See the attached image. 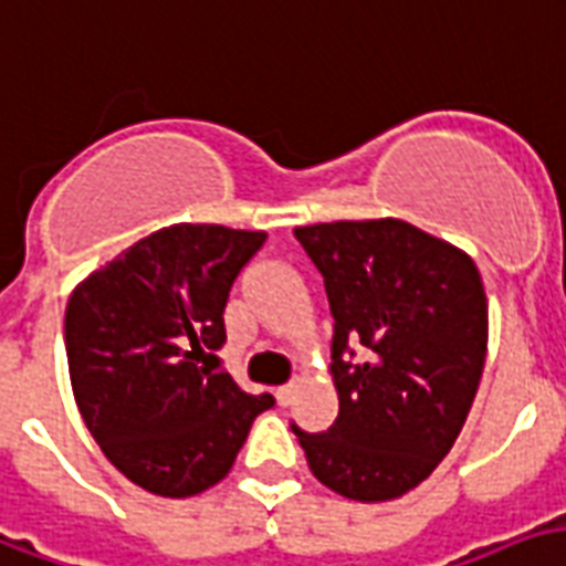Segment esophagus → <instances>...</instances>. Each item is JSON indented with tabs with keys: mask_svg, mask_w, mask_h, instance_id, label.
<instances>
[{
	"mask_svg": "<svg viewBox=\"0 0 566 566\" xmlns=\"http://www.w3.org/2000/svg\"><path fill=\"white\" fill-rule=\"evenodd\" d=\"M292 397H295V385H283V388H277L280 406H289V402H292Z\"/></svg>",
	"mask_w": 566,
	"mask_h": 566,
	"instance_id": "obj_1",
	"label": "esophagus"
}]
</instances>
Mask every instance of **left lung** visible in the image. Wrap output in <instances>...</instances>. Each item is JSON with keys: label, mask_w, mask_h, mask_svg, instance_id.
I'll list each match as a JSON object with an SVG mask.
<instances>
[{"label": "left lung", "mask_w": 566, "mask_h": 566, "mask_svg": "<svg viewBox=\"0 0 566 566\" xmlns=\"http://www.w3.org/2000/svg\"><path fill=\"white\" fill-rule=\"evenodd\" d=\"M295 238L325 277L339 415L328 432H292L337 495L399 499L448 457L478 394L490 339L480 271L397 218L313 223Z\"/></svg>", "instance_id": "left-lung-1"}]
</instances>
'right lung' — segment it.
<instances>
[{
  "label": "right lung",
  "mask_w": 566,
  "mask_h": 566,
  "mask_svg": "<svg viewBox=\"0 0 566 566\" xmlns=\"http://www.w3.org/2000/svg\"><path fill=\"white\" fill-rule=\"evenodd\" d=\"M265 232L176 223L71 292L65 348L76 409L104 457L151 495L190 499L227 478L274 406L202 367L227 343L223 310Z\"/></svg>",
  "instance_id": "right-lung-1"
}]
</instances>
